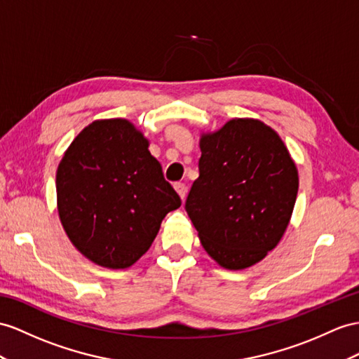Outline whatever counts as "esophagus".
I'll return each mask as SVG.
<instances>
[{"mask_svg":"<svg viewBox=\"0 0 359 359\" xmlns=\"http://www.w3.org/2000/svg\"><path fill=\"white\" fill-rule=\"evenodd\" d=\"M174 189L177 191V194L180 196V198H182V200H185V197H187V191H188V188H187L185 183H176V185H174Z\"/></svg>","mask_w":359,"mask_h":359,"instance_id":"34e87169","label":"esophagus"}]
</instances>
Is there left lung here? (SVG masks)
I'll return each mask as SVG.
<instances>
[{"label": "left lung", "mask_w": 359, "mask_h": 359, "mask_svg": "<svg viewBox=\"0 0 359 359\" xmlns=\"http://www.w3.org/2000/svg\"><path fill=\"white\" fill-rule=\"evenodd\" d=\"M198 179L185 209L208 255L227 270L262 261L279 244L299 174L280 136L259 119L235 118L200 137Z\"/></svg>", "instance_id": "left-lung-1"}]
</instances>
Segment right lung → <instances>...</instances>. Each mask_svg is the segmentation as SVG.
<instances>
[{"mask_svg":"<svg viewBox=\"0 0 359 359\" xmlns=\"http://www.w3.org/2000/svg\"><path fill=\"white\" fill-rule=\"evenodd\" d=\"M56 191L71 243L112 270L140 259L165 215L182 205L149 141L123 118L98 119L76 136L59 163Z\"/></svg>","mask_w":359,"mask_h":359,"instance_id":"1","label":"right lung"}]
</instances>
